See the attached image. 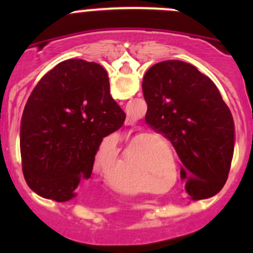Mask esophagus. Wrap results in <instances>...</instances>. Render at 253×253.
Instances as JSON below:
<instances>
[{"label": "esophagus", "mask_w": 253, "mask_h": 253, "mask_svg": "<svg viewBox=\"0 0 253 253\" xmlns=\"http://www.w3.org/2000/svg\"><path fill=\"white\" fill-rule=\"evenodd\" d=\"M134 122H136V120H134L133 117H132V116H127V119H126V121H125V124H126L127 126H133Z\"/></svg>", "instance_id": "esophagus-1"}]
</instances>
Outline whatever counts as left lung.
<instances>
[{
	"label": "left lung",
	"instance_id": "obj_1",
	"mask_svg": "<svg viewBox=\"0 0 253 253\" xmlns=\"http://www.w3.org/2000/svg\"><path fill=\"white\" fill-rule=\"evenodd\" d=\"M142 88L145 124L175 148L188 195H216L230 171L235 125L215 84L195 66L168 60L147 71Z\"/></svg>",
	"mask_w": 253,
	"mask_h": 253
}]
</instances>
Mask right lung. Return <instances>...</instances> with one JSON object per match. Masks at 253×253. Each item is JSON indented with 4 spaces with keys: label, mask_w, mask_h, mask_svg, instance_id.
<instances>
[{
    "label": "right lung",
    "mask_w": 253,
    "mask_h": 253,
    "mask_svg": "<svg viewBox=\"0 0 253 253\" xmlns=\"http://www.w3.org/2000/svg\"><path fill=\"white\" fill-rule=\"evenodd\" d=\"M125 120L100 65L58 63L40 79L23 111L20 157L28 186L47 200L70 201L82 178L90 177L104 137Z\"/></svg>",
    "instance_id": "add662e5"
}]
</instances>
